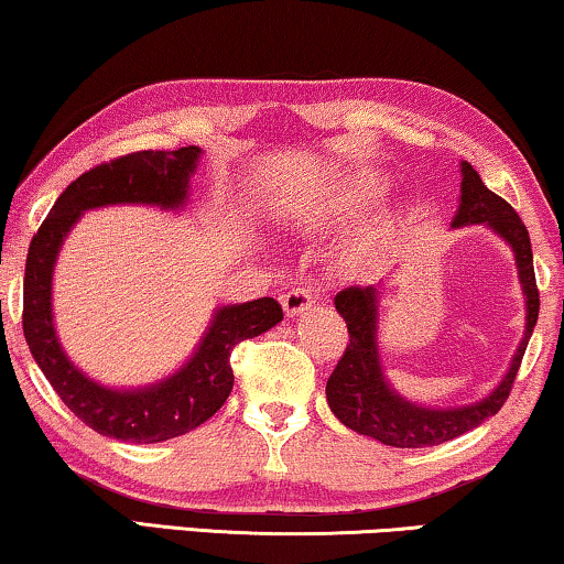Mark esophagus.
<instances>
[{"label":"esophagus","instance_id":"34e87169","mask_svg":"<svg viewBox=\"0 0 564 564\" xmlns=\"http://www.w3.org/2000/svg\"><path fill=\"white\" fill-rule=\"evenodd\" d=\"M283 312L289 316H296L314 304V289L312 285H296V289L285 291L281 296Z\"/></svg>","mask_w":564,"mask_h":564}]
</instances>
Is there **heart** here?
<instances>
[{"label":"heart","mask_w":564,"mask_h":564,"mask_svg":"<svg viewBox=\"0 0 564 564\" xmlns=\"http://www.w3.org/2000/svg\"><path fill=\"white\" fill-rule=\"evenodd\" d=\"M378 178H370V176H360L355 184L350 186V204H362L372 199V196L378 194Z\"/></svg>","instance_id":"b5f03b06"}]
</instances>
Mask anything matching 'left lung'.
<instances>
[{"label":"left lung","instance_id":"left-lung-1","mask_svg":"<svg viewBox=\"0 0 564 564\" xmlns=\"http://www.w3.org/2000/svg\"><path fill=\"white\" fill-rule=\"evenodd\" d=\"M452 225H488L503 240H509L517 252L519 275L523 293H527V335L521 339L509 376L488 399L463 409H424L395 395L380 370L376 347V289L350 285V289L339 291L335 306L347 324L350 343L327 378L329 409L352 432L391 444V447H434V444L455 440L459 434L475 430L486 419L496 416L509 399L539 316V289L529 229L509 202L482 184L470 163H463V196H459V212Z\"/></svg>","mask_w":564,"mask_h":564}]
</instances>
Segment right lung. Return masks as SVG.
<instances>
[{
  "instance_id": "1",
  "label": "right lung",
  "mask_w": 564,
  "mask_h": 564,
  "mask_svg": "<svg viewBox=\"0 0 564 564\" xmlns=\"http://www.w3.org/2000/svg\"><path fill=\"white\" fill-rule=\"evenodd\" d=\"M202 150H138L94 165L58 196L30 242L22 293V332L35 362L61 401L94 432L122 442H163L196 430L217 414L232 391L229 365L235 345L258 337L283 319V308L265 296L219 308L204 343L176 376L142 391H109L78 372L55 339L51 314L53 263L63 237L82 212L105 204L178 206L186 199Z\"/></svg>"
}]
</instances>
